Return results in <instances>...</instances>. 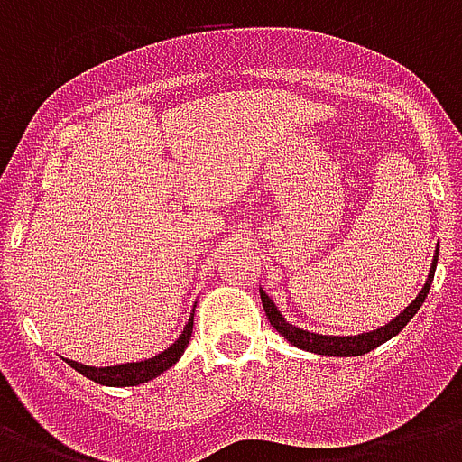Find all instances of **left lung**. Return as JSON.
<instances>
[{
    "instance_id": "obj_1",
    "label": "left lung",
    "mask_w": 462,
    "mask_h": 462,
    "mask_svg": "<svg viewBox=\"0 0 462 462\" xmlns=\"http://www.w3.org/2000/svg\"><path fill=\"white\" fill-rule=\"evenodd\" d=\"M437 261H439V249L437 256L431 261V271L430 278L424 282L422 292L415 297V302L405 307L401 316H395L393 321L386 323V326H381L376 330H369V333H362V336H319V333H309V330L295 328L292 323H288L282 319V314L278 311L273 302H271V297L261 290V302H263V309H266V316L271 326H273L282 337H288L290 343L297 345V347H302L307 352H316V355H330V357H357V355H365V352H372L374 347H379L381 343H386L393 336H398L412 316L417 314V309L422 307L424 297L430 295L431 281H434V271H437Z\"/></svg>"
}]
</instances>
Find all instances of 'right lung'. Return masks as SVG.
Segmentation results:
<instances>
[{
    "label": "right lung",
    "instance_id": "1",
    "mask_svg": "<svg viewBox=\"0 0 462 462\" xmlns=\"http://www.w3.org/2000/svg\"><path fill=\"white\" fill-rule=\"evenodd\" d=\"M191 328H194V316L189 319L181 336L165 352H160L151 359H143V362H126V365L117 366H86L79 365V362H71V359H67V362L69 366H74L76 372L83 374L86 379L96 381L100 386H139V383L155 379V376H160V374L180 362L181 352L187 350L189 337H191Z\"/></svg>",
    "mask_w": 462,
    "mask_h": 462
}]
</instances>
